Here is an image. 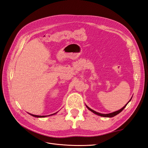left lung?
I'll list each match as a JSON object with an SVG mask.
<instances>
[{"mask_svg":"<svg viewBox=\"0 0 148 148\" xmlns=\"http://www.w3.org/2000/svg\"><path fill=\"white\" fill-rule=\"evenodd\" d=\"M132 98H131L129 100V101L127 102V104H125V105L122 107V109H120V110H117V111H115V112H114L109 113V114H101V113H99V112H96V111H95L94 110L91 109V108H89V107L88 106H86V107L88 109V110H89L91 111L92 112H93L94 114H96V115H99V116H101V117H114V116L117 115V114H119V113H120L121 112H122V111L125 109V107L127 106V105L128 104V102L132 100Z\"/></svg>","mask_w":148,"mask_h":148,"instance_id":"obj_1","label":"left lung"}]
</instances>
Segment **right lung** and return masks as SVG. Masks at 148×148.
Masks as SVG:
<instances>
[{
	"mask_svg": "<svg viewBox=\"0 0 148 148\" xmlns=\"http://www.w3.org/2000/svg\"><path fill=\"white\" fill-rule=\"evenodd\" d=\"M57 112H56V113H54V114H51V115H48V116H50V115H55V114H56ZM29 115H32V116H33V117H37V118H42V117H47V115H34V114H29V113H28Z\"/></svg>",
	"mask_w": 148,
	"mask_h": 148,
	"instance_id": "obj_1",
	"label": "right lung"
}]
</instances>
